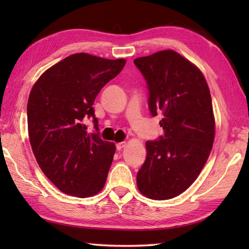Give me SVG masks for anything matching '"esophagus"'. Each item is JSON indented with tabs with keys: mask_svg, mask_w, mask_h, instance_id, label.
<instances>
[{
	"mask_svg": "<svg viewBox=\"0 0 249 249\" xmlns=\"http://www.w3.org/2000/svg\"><path fill=\"white\" fill-rule=\"evenodd\" d=\"M125 146H126V142H119V144H116V149H117V150H122V149L124 148Z\"/></svg>",
	"mask_w": 249,
	"mask_h": 249,
	"instance_id": "34e87169",
	"label": "esophagus"
}]
</instances>
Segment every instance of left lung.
<instances>
[{
	"label": "left lung",
	"instance_id": "1",
	"mask_svg": "<svg viewBox=\"0 0 249 249\" xmlns=\"http://www.w3.org/2000/svg\"><path fill=\"white\" fill-rule=\"evenodd\" d=\"M134 64L146 80L151 115H162L159 124L165 132L146 142L137 187L149 199H172L195 182L212 149L215 121L210 90L200 69L171 49Z\"/></svg>",
	"mask_w": 249,
	"mask_h": 249
}]
</instances>
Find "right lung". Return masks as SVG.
<instances>
[{
    "mask_svg": "<svg viewBox=\"0 0 249 249\" xmlns=\"http://www.w3.org/2000/svg\"><path fill=\"white\" fill-rule=\"evenodd\" d=\"M125 62L74 53L34 84L27 103L29 142L40 169L66 195L88 197L104 187L115 145L100 138L92 105ZM84 117L94 119L96 133L86 132Z\"/></svg>",
    "mask_w": 249,
    "mask_h": 249,
    "instance_id": "1",
    "label": "right lung"
}]
</instances>
